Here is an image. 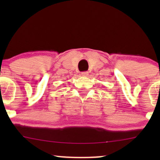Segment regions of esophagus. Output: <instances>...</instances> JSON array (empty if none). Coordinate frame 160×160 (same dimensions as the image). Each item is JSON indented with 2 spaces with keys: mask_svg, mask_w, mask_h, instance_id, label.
I'll list each match as a JSON object with an SVG mask.
<instances>
[{
  "mask_svg": "<svg viewBox=\"0 0 160 160\" xmlns=\"http://www.w3.org/2000/svg\"><path fill=\"white\" fill-rule=\"evenodd\" d=\"M81 75L82 77H87L88 75H89V72H87V71H85V72H82Z\"/></svg>",
  "mask_w": 160,
  "mask_h": 160,
  "instance_id": "esophagus-1",
  "label": "esophagus"
}]
</instances>
